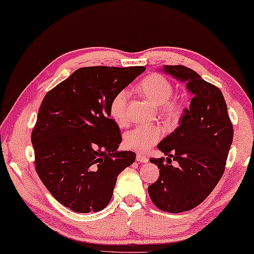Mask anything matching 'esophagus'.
I'll list each match as a JSON object with an SVG mask.
<instances>
[{
    "label": "esophagus",
    "mask_w": 254,
    "mask_h": 254,
    "mask_svg": "<svg viewBox=\"0 0 254 254\" xmlns=\"http://www.w3.org/2000/svg\"><path fill=\"white\" fill-rule=\"evenodd\" d=\"M136 160L138 161L139 163H147V162H148V157H146L145 155L137 154V155H136Z\"/></svg>",
    "instance_id": "esophagus-1"
}]
</instances>
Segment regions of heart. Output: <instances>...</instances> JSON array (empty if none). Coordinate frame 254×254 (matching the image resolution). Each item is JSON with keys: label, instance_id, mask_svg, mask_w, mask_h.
Segmentation results:
<instances>
[{"label": "heart", "instance_id": "heart-1", "mask_svg": "<svg viewBox=\"0 0 254 254\" xmlns=\"http://www.w3.org/2000/svg\"><path fill=\"white\" fill-rule=\"evenodd\" d=\"M138 91L143 97L153 105L159 106L163 117L170 123H178L184 114V106L179 101H170L173 95V86L168 78L153 74L145 77L139 83ZM128 93L122 90L114 95L109 105V115L116 124L123 125L126 122V106ZM162 129L156 125H145L135 127L126 132L124 137V146L138 153L146 152L153 145L159 142Z\"/></svg>", "mask_w": 254, "mask_h": 254}]
</instances>
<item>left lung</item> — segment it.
Listing matches in <instances>:
<instances>
[{
  "instance_id": "8db88e82",
  "label": "left lung",
  "mask_w": 254,
  "mask_h": 254,
  "mask_svg": "<svg viewBox=\"0 0 254 254\" xmlns=\"http://www.w3.org/2000/svg\"><path fill=\"white\" fill-rule=\"evenodd\" d=\"M160 70L186 83L192 99L178 128L157 144L168 155L166 163L163 157L149 160L160 169V177L148 187V194L161 210L182 213L201 203L221 180L233 126L218 88L186 66L164 65ZM171 160L177 165L173 167Z\"/></svg>"
}]
</instances>
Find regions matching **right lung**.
Returning a JSON list of instances; mask_svg holds the SVG:
<instances>
[{"instance_id": "add662e5", "label": "right lung", "mask_w": 254, "mask_h": 254, "mask_svg": "<svg viewBox=\"0 0 254 254\" xmlns=\"http://www.w3.org/2000/svg\"><path fill=\"white\" fill-rule=\"evenodd\" d=\"M145 69L82 67L45 95L31 134L36 170L52 196L73 211L105 208L119 173L134 163V152L118 151L122 136L109 105Z\"/></svg>"}]
</instances>
